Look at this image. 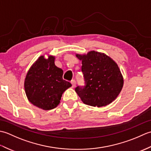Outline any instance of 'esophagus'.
<instances>
[{
  "instance_id": "obj_1",
  "label": "esophagus",
  "mask_w": 151,
  "mask_h": 151,
  "mask_svg": "<svg viewBox=\"0 0 151 151\" xmlns=\"http://www.w3.org/2000/svg\"><path fill=\"white\" fill-rule=\"evenodd\" d=\"M70 83H71V84H72V87H73V88H75V86H76V81H75V80H72V81H70Z\"/></svg>"
}]
</instances>
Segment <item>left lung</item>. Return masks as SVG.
Segmentation results:
<instances>
[{
    "mask_svg": "<svg viewBox=\"0 0 151 151\" xmlns=\"http://www.w3.org/2000/svg\"><path fill=\"white\" fill-rule=\"evenodd\" d=\"M76 57L82 60L84 85L75 91L85 104L102 107L117 98L123 86V78L117 63L103 53L90 51Z\"/></svg>",
    "mask_w": 151,
    "mask_h": 151,
    "instance_id": "obj_1",
    "label": "left lung"
}]
</instances>
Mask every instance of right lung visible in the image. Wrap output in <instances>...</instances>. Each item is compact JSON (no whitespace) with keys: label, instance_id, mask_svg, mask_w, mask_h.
<instances>
[{"label":"right lung","instance_id":"add662e5","mask_svg":"<svg viewBox=\"0 0 151 151\" xmlns=\"http://www.w3.org/2000/svg\"><path fill=\"white\" fill-rule=\"evenodd\" d=\"M63 71L54 64V57L40 56L31 67L24 81V89L32 104L45 110L56 108L63 93L71 84L63 79Z\"/></svg>","mask_w":151,"mask_h":151}]
</instances>
